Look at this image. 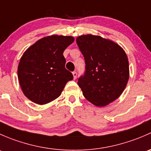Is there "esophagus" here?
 Wrapping results in <instances>:
<instances>
[{"instance_id": "1", "label": "esophagus", "mask_w": 151, "mask_h": 151, "mask_svg": "<svg viewBox=\"0 0 151 151\" xmlns=\"http://www.w3.org/2000/svg\"><path fill=\"white\" fill-rule=\"evenodd\" d=\"M72 74H73V77H74V80H75V79H76V78H77V72H76V71H73Z\"/></svg>"}]
</instances>
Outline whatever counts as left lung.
Listing matches in <instances>:
<instances>
[{"mask_svg": "<svg viewBox=\"0 0 151 151\" xmlns=\"http://www.w3.org/2000/svg\"><path fill=\"white\" fill-rule=\"evenodd\" d=\"M76 42L85 63V71L77 84L90 102L106 106L117 99L127 85V55L118 44L99 36L83 35Z\"/></svg>", "mask_w": 151, "mask_h": 151, "instance_id": "8db88e82", "label": "left lung"}]
</instances>
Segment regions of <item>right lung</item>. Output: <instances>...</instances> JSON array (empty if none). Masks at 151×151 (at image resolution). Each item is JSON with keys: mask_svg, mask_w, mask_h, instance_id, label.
I'll return each mask as SVG.
<instances>
[{"mask_svg": "<svg viewBox=\"0 0 151 151\" xmlns=\"http://www.w3.org/2000/svg\"><path fill=\"white\" fill-rule=\"evenodd\" d=\"M72 36L52 35L42 38L22 55L18 66V80L25 96L38 104L57 99L73 75L65 68L63 55L74 42Z\"/></svg>", "mask_w": 151, "mask_h": 151, "instance_id": "right-lung-1", "label": "right lung"}]
</instances>
